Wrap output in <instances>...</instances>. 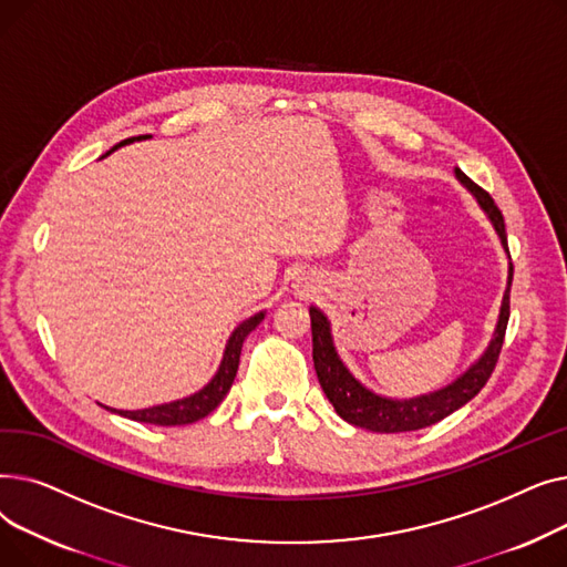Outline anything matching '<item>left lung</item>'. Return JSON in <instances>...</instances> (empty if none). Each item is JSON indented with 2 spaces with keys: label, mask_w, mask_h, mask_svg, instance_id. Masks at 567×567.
Segmentation results:
<instances>
[{
  "label": "left lung",
  "mask_w": 567,
  "mask_h": 567,
  "mask_svg": "<svg viewBox=\"0 0 567 567\" xmlns=\"http://www.w3.org/2000/svg\"><path fill=\"white\" fill-rule=\"evenodd\" d=\"M457 182L475 197V202L481 204L487 218L492 220L501 246L508 252V236H505V223L498 212V206L485 193L478 184H473L471 178L455 167ZM511 285H513V264L508 266V287H505L503 293V303L498 312V321L494 329V338L489 340L485 353L475 361L462 377H457L453 383L445 385L441 391L419 395V398H409V400H393V398H383L372 393L370 389L355 379L347 365L340 361V355L333 344L331 336V323L329 317H326L319 308H310V323H312V361L317 370V379L321 383V389L338 411L342 421L363 427L370 432H381V434H395V432H413V430H423L430 427L439 421H443L445 415H451L460 406H464L468 400H473L483 391V385L492 377L498 353L503 347L505 338V326H508L511 317Z\"/></svg>",
  "instance_id": "8db88e82"
}]
</instances>
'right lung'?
<instances>
[{
	"mask_svg": "<svg viewBox=\"0 0 567 567\" xmlns=\"http://www.w3.org/2000/svg\"><path fill=\"white\" fill-rule=\"evenodd\" d=\"M135 140H146V135L118 142V144L112 146V152H114V148H118V146L128 144V142H135ZM261 319H264V312H257L255 317H250L244 323L236 326L234 333L227 340V347H225V353H223V361H220L218 372L214 374L212 381L204 385L199 393H195L190 398H184V400L169 402V404H158V406H148V409H140V411H118V409H110V406H105V409H110V411H114L118 415H124V419L137 421V423H152V425H165V427L188 425V423H195V421L204 419V415L212 413L225 400V395L229 393L231 383H234V377H236V370H238V355H241L244 340L248 338L250 331L257 329Z\"/></svg>",
	"mask_w": 567,
	"mask_h": 567,
	"instance_id": "1",
	"label": "right lung"
}]
</instances>
